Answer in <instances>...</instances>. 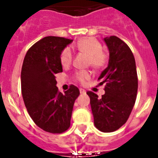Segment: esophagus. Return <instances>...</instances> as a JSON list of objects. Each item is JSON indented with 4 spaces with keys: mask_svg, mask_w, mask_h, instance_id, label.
<instances>
[{
    "mask_svg": "<svg viewBox=\"0 0 158 158\" xmlns=\"http://www.w3.org/2000/svg\"><path fill=\"white\" fill-rule=\"evenodd\" d=\"M79 92H80V94H86V91H85L84 89H79Z\"/></svg>",
    "mask_w": 158,
    "mask_h": 158,
    "instance_id": "obj_1",
    "label": "esophagus"
}]
</instances>
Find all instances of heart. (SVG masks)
<instances>
[{
	"label": "heart",
	"mask_w": 158,
	"mask_h": 158,
	"mask_svg": "<svg viewBox=\"0 0 158 158\" xmlns=\"http://www.w3.org/2000/svg\"><path fill=\"white\" fill-rule=\"evenodd\" d=\"M76 47L79 52L88 55V63L94 69H103L108 61V55L102 50L100 42L92 37L82 38L78 41ZM73 55L69 48H65L62 50L60 55V61L63 66H68L71 63ZM74 78L77 81L83 83L89 79V74L86 71L77 72Z\"/></svg>",
	"instance_id": "b5f03b06"
}]
</instances>
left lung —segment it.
I'll return each instance as SVG.
<instances>
[{
  "label": "left lung",
  "mask_w": 158,
  "mask_h": 158,
  "mask_svg": "<svg viewBox=\"0 0 158 158\" xmlns=\"http://www.w3.org/2000/svg\"><path fill=\"white\" fill-rule=\"evenodd\" d=\"M109 50L108 67L98 77L106 84L101 98L88 91L95 127L103 132H114L129 118L138 93L135 59L125 42L117 36L104 38Z\"/></svg>",
  "instance_id": "obj_1"
}]
</instances>
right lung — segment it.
<instances>
[{"instance_id": "add662e5", "label": "right lung", "mask_w": 158, "mask_h": 158, "mask_svg": "<svg viewBox=\"0 0 158 158\" xmlns=\"http://www.w3.org/2000/svg\"><path fill=\"white\" fill-rule=\"evenodd\" d=\"M73 40L46 36L26 53L21 69V93L28 114L45 132L61 133L70 126L74 101L79 89L70 85L64 94L56 87L55 74L63 71L62 50Z\"/></svg>"}]
</instances>
